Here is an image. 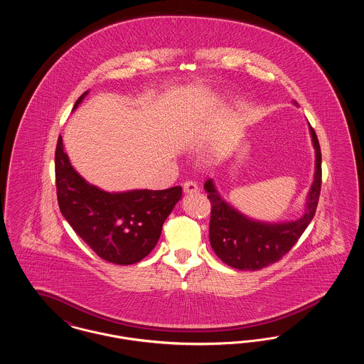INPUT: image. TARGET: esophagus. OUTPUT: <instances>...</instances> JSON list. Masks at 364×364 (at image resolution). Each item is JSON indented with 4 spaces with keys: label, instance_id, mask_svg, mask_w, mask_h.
Wrapping results in <instances>:
<instances>
[{
    "label": "esophagus",
    "instance_id": "obj_1",
    "mask_svg": "<svg viewBox=\"0 0 364 364\" xmlns=\"http://www.w3.org/2000/svg\"><path fill=\"white\" fill-rule=\"evenodd\" d=\"M183 188H184L186 193H193V192H198V191H199L198 184H196L193 180H187V181L184 183Z\"/></svg>",
    "mask_w": 364,
    "mask_h": 364
}]
</instances>
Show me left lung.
<instances>
[{
    "label": "left lung",
    "mask_w": 364,
    "mask_h": 364,
    "mask_svg": "<svg viewBox=\"0 0 364 364\" xmlns=\"http://www.w3.org/2000/svg\"><path fill=\"white\" fill-rule=\"evenodd\" d=\"M315 147V177L309 193L304 215L287 224H263L245 218L226 205L217 195L214 184L208 180L205 188L211 203L208 237L215 255L226 264L240 270H259L281 259L291 251L311 223L322 186V154L318 136L310 127Z\"/></svg>",
    "instance_id": "1"
}]
</instances>
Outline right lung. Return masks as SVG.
I'll list each match as a JSON object with an SVG mask.
<instances>
[{"instance_id": "1", "label": "right lung", "mask_w": 364, "mask_h": 364, "mask_svg": "<svg viewBox=\"0 0 364 364\" xmlns=\"http://www.w3.org/2000/svg\"><path fill=\"white\" fill-rule=\"evenodd\" d=\"M82 94L73 109L82 102ZM55 188L60 211L102 259L132 264L156 247L162 225L181 198V187L110 193L90 186L72 168L58 136L55 154Z\"/></svg>"}]
</instances>
